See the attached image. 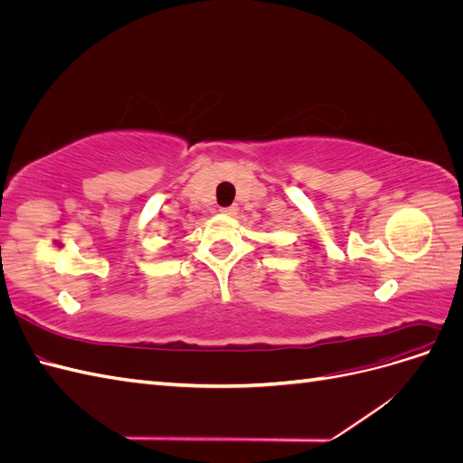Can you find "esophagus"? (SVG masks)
Wrapping results in <instances>:
<instances>
[{
    "instance_id": "34e87169",
    "label": "esophagus",
    "mask_w": 463,
    "mask_h": 463,
    "mask_svg": "<svg viewBox=\"0 0 463 463\" xmlns=\"http://www.w3.org/2000/svg\"><path fill=\"white\" fill-rule=\"evenodd\" d=\"M220 213H222V214H226V216H233V214H237V208H235V206H230V208H222Z\"/></svg>"
}]
</instances>
